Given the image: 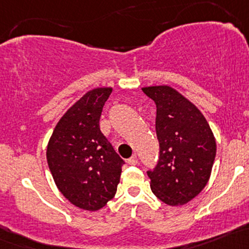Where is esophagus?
<instances>
[{
	"instance_id": "1",
	"label": "esophagus",
	"mask_w": 249,
	"mask_h": 249,
	"mask_svg": "<svg viewBox=\"0 0 249 249\" xmlns=\"http://www.w3.org/2000/svg\"><path fill=\"white\" fill-rule=\"evenodd\" d=\"M127 163H129L130 165H137V163H138V158H137V156H132V157L131 158H129V160H127Z\"/></svg>"
}]
</instances>
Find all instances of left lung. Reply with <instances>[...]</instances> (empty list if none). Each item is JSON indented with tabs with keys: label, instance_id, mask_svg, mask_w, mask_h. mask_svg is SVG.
<instances>
[{
	"label": "left lung",
	"instance_id": "8db88e82",
	"mask_svg": "<svg viewBox=\"0 0 249 249\" xmlns=\"http://www.w3.org/2000/svg\"><path fill=\"white\" fill-rule=\"evenodd\" d=\"M156 104L160 160L147 171L152 193L168 206H182L203 190L216 155V141L201 111L168 85L143 87Z\"/></svg>",
	"mask_w": 249,
	"mask_h": 249
}]
</instances>
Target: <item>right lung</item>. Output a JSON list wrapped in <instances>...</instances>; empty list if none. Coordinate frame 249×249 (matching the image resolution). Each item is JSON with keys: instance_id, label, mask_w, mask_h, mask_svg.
<instances>
[{"instance_id": "right-lung-1", "label": "right lung", "mask_w": 249, "mask_h": 249, "mask_svg": "<svg viewBox=\"0 0 249 249\" xmlns=\"http://www.w3.org/2000/svg\"><path fill=\"white\" fill-rule=\"evenodd\" d=\"M112 87L86 92L60 118L49 138L47 163L60 193L78 208L102 209L114 197L124 160L99 127Z\"/></svg>"}]
</instances>
